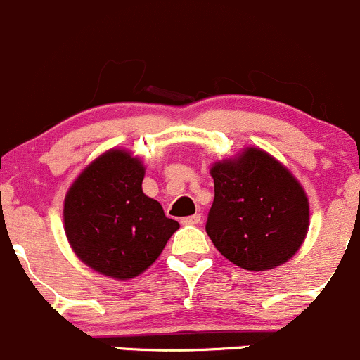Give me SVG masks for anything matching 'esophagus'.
Returning <instances> with one entry per match:
<instances>
[{
  "label": "esophagus",
  "mask_w": 360,
  "mask_h": 360,
  "mask_svg": "<svg viewBox=\"0 0 360 360\" xmlns=\"http://www.w3.org/2000/svg\"><path fill=\"white\" fill-rule=\"evenodd\" d=\"M200 219H202V216H200V214H193V216L183 217V219H181V223H183V224H186V226H195V224H198V223H200Z\"/></svg>",
  "instance_id": "obj_1"
}]
</instances>
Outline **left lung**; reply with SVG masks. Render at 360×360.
Here are the masks:
<instances>
[{"label":"left lung","instance_id":"8db88e82","mask_svg":"<svg viewBox=\"0 0 360 360\" xmlns=\"http://www.w3.org/2000/svg\"><path fill=\"white\" fill-rule=\"evenodd\" d=\"M214 202L205 230L237 266L264 271L289 261L304 242L310 205L284 163L256 146L210 167Z\"/></svg>","mask_w":360,"mask_h":360}]
</instances>
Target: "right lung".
Listing matches in <instances>:
<instances>
[{
	"label": "right lung",
	"instance_id": "obj_1",
	"mask_svg": "<svg viewBox=\"0 0 360 360\" xmlns=\"http://www.w3.org/2000/svg\"><path fill=\"white\" fill-rule=\"evenodd\" d=\"M143 160L111 148L89 163L64 198V231L79 261L116 281L146 271L179 223L144 195Z\"/></svg>",
	"mask_w": 360,
	"mask_h": 360
}]
</instances>
